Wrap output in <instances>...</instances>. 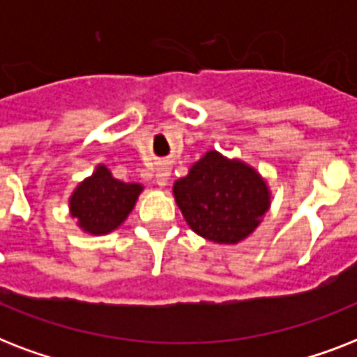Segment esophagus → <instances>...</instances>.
<instances>
[{
  "label": "esophagus",
  "instance_id": "34e87169",
  "mask_svg": "<svg viewBox=\"0 0 357 357\" xmlns=\"http://www.w3.org/2000/svg\"><path fill=\"white\" fill-rule=\"evenodd\" d=\"M155 179H157V185H159V187H167L168 179H170V170H168L167 167H161L159 170H157Z\"/></svg>",
  "mask_w": 357,
  "mask_h": 357
}]
</instances>
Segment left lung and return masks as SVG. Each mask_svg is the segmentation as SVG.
Masks as SVG:
<instances>
[{"mask_svg":"<svg viewBox=\"0 0 357 357\" xmlns=\"http://www.w3.org/2000/svg\"><path fill=\"white\" fill-rule=\"evenodd\" d=\"M185 222L217 244H238L259 226L272 204L266 179L252 165L209 150L172 187Z\"/></svg>","mask_w":357,"mask_h":357,"instance_id":"left-lung-1","label":"left lung"}]
</instances>
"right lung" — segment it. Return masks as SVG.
<instances>
[{
	"label": "right lung",
	"instance_id": "right-lung-1",
	"mask_svg": "<svg viewBox=\"0 0 357 357\" xmlns=\"http://www.w3.org/2000/svg\"><path fill=\"white\" fill-rule=\"evenodd\" d=\"M140 183H126L111 174L105 165H98L94 172L77 183L68 198L70 217L81 231L89 235H107L120 228L133 211Z\"/></svg>",
	"mask_w": 357,
	"mask_h": 357
}]
</instances>
